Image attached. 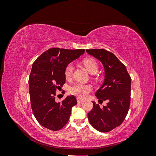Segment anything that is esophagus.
<instances>
[{
  "instance_id": "esophagus-1",
  "label": "esophagus",
  "mask_w": 156,
  "mask_h": 156,
  "mask_svg": "<svg viewBox=\"0 0 156 156\" xmlns=\"http://www.w3.org/2000/svg\"><path fill=\"white\" fill-rule=\"evenodd\" d=\"M77 102H78L79 103H82L83 102V100H81V99H79V98H77Z\"/></svg>"
}]
</instances>
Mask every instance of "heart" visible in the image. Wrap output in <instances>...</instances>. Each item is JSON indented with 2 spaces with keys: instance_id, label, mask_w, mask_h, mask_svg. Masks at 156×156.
I'll return each mask as SVG.
<instances>
[{
  "instance_id": "b5f03b06",
  "label": "heart",
  "mask_w": 156,
  "mask_h": 156,
  "mask_svg": "<svg viewBox=\"0 0 156 156\" xmlns=\"http://www.w3.org/2000/svg\"><path fill=\"white\" fill-rule=\"evenodd\" d=\"M83 63L88 72L93 74L96 73L98 69V64L94 58H86L83 60ZM74 66L72 63L68 64L65 68L64 75L67 79H69L72 76ZM92 91V87L88 84L77 83L69 88V92L79 99H84L88 93Z\"/></svg>"
}]
</instances>
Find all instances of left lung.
Listing matches in <instances>:
<instances>
[{
    "instance_id": "left-lung-1",
    "label": "left lung",
    "mask_w": 156,
    "mask_h": 156,
    "mask_svg": "<svg viewBox=\"0 0 156 156\" xmlns=\"http://www.w3.org/2000/svg\"><path fill=\"white\" fill-rule=\"evenodd\" d=\"M86 51L100 60L104 67V81L95 95L100 104L107 101V105L101 108L93 101L88 119L98 131H110L123 122L128 112L131 79L125 66L111 52L103 49Z\"/></svg>"
}]
</instances>
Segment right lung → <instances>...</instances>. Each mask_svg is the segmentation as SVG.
Masks as SVG:
<instances>
[{"label": "right lung", "instance_id": "obj_1", "mask_svg": "<svg viewBox=\"0 0 156 156\" xmlns=\"http://www.w3.org/2000/svg\"><path fill=\"white\" fill-rule=\"evenodd\" d=\"M84 51L51 48L33 63L29 80L31 107L37 122L45 128L57 131L68 123L72 108L77 103V100L72 95L61 103L56 102V90L66 82V66Z\"/></svg>", "mask_w": 156, "mask_h": 156}]
</instances>
